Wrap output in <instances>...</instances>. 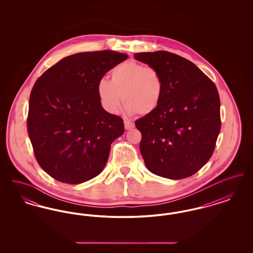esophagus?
<instances>
[{
    "label": "esophagus",
    "mask_w": 253,
    "mask_h": 253,
    "mask_svg": "<svg viewBox=\"0 0 253 253\" xmlns=\"http://www.w3.org/2000/svg\"><path fill=\"white\" fill-rule=\"evenodd\" d=\"M124 126H125V129L126 130H131L133 127H134V124L129 121H124Z\"/></svg>",
    "instance_id": "obj_1"
}]
</instances>
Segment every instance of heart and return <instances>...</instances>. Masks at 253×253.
<instances>
[{
  "instance_id": "obj_1",
  "label": "heart",
  "mask_w": 253,
  "mask_h": 253,
  "mask_svg": "<svg viewBox=\"0 0 253 253\" xmlns=\"http://www.w3.org/2000/svg\"><path fill=\"white\" fill-rule=\"evenodd\" d=\"M96 93L101 106L110 114H118L123 103L129 114L150 115L159 106L164 94V81L159 71L134 60L115 66L110 83L100 80Z\"/></svg>"
}]
</instances>
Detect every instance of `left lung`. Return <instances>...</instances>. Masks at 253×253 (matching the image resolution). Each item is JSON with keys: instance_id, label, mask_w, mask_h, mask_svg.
<instances>
[{"instance_id": "left-lung-1", "label": "left lung", "mask_w": 253, "mask_h": 253, "mask_svg": "<svg viewBox=\"0 0 253 253\" xmlns=\"http://www.w3.org/2000/svg\"><path fill=\"white\" fill-rule=\"evenodd\" d=\"M164 81L158 108L135 121L147 169L169 179L198 171L211 157L221 128L215 84L194 63L167 51L136 53Z\"/></svg>"}]
</instances>
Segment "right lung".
<instances>
[{"instance_id": "add662e5", "label": "right lung", "mask_w": 253, "mask_h": 253, "mask_svg": "<svg viewBox=\"0 0 253 253\" xmlns=\"http://www.w3.org/2000/svg\"><path fill=\"white\" fill-rule=\"evenodd\" d=\"M127 58L111 50L78 53L37 80L29 97L27 132L39 165L51 177L81 184L105 167L124 123L102 108L96 87Z\"/></svg>"}]
</instances>
